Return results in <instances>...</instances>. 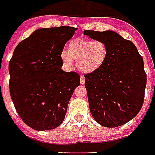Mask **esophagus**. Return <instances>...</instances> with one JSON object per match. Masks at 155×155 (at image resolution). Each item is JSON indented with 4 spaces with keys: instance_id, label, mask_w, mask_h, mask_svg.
<instances>
[{
    "instance_id": "obj_1",
    "label": "esophagus",
    "mask_w": 155,
    "mask_h": 155,
    "mask_svg": "<svg viewBox=\"0 0 155 155\" xmlns=\"http://www.w3.org/2000/svg\"><path fill=\"white\" fill-rule=\"evenodd\" d=\"M80 83H81V84H84L85 83V78L83 76L80 77Z\"/></svg>"
}]
</instances>
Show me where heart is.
<instances>
[{
	"label": "heart",
	"mask_w": 155,
	"mask_h": 155,
	"mask_svg": "<svg viewBox=\"0 0 155 155\" xmlns=\"http://www.w3.org/2000/svg\"><path fill=\"white\" fill-rule=\"evenodd\" d=\"M107 54L108 49L103 41L77 38L69 42L68 50L61 51L60 58L67 68H72L75 60L81 72L91 73L104 65Z\"/></svg>",
	"instance_id": "obj_1"
}]
</instances>
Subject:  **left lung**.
Wrapping results in <instances>:
<instances>
[{"label": "left lung", "mask_w": 155, "mask_h": 155, "mask_svg": "<svg viewBox=\"0 0 155 155\" xmlns=\"http://www.w3.org/2000/svg\"><path fill=\"white\" fill-rule=\"evenodd\" d=\"M83 34L104 41L108 49L104 65L84 75L91 114L104 127L121 126L143 104L147 77L143 58L131 41L114 31L85 30Z\"/></svg>", "instance_id": "8db88e82"}]
</instances>
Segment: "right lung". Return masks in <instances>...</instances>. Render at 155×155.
I'll use <instances>...</instances> for the list:
<instances>
[{"mask_svg": "<svg viewBox=\"0 0 155 155\" xmlns=\"http://www.w3.org/2000/svg\"><path fill=\"white\" fill-rule=\"evenodd\" d=\"M77 28H41L21 41L9 62V88L17 114L35 130L62 124L68 104L80 84L75 72L62 71L61 51Z\"/></svg>", "mask_w": 155, "mask_h": 155, "instance_id": "right-lung-1", "label": "right lung"}]
</instances>
